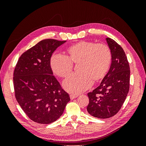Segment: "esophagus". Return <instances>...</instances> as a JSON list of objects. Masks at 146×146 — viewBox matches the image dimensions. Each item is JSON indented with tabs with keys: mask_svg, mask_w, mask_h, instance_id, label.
Here are the masks:
<instances>
[{
	"mask_svg": "<svg viewBox=\"0 0 146 146\" xmlns=\"http://www.w3.org/2000/svg\"><path fill=\"white\" fill-rule=\"evenodd\" d=\"M77 95H76V94H70V99H75V98H77Z\"/></svg>",
	"mask_w": 146,
	"mask_h": 146,
	"instance_id": "esophagus-1",
	"label": "esophagus"
}]
</instances>
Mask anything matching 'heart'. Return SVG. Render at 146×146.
<instances>
[{
	"label": "heart",
	"instance_id": "obj_1",
	"mask_svg": "<svg viewBox=\"0 0 146 146\" xmlns=\"http://www.w3.org/2000/svg\"><path fill=\"white\" fill-rule=\"evenodd\" d=\"M67 52L69 57L60 54L53 55L50 66L56 75L65 78L72 72L74 64H79L80 72L73 74L63 83L65 90L72 94L89 89L93 80H102L111 64V50L105 44L81 41L70 46Z\"/></svg>",
	"mask_w": 146,
	"mask_h": 146
}]
</instances>
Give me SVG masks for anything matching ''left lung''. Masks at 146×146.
<instances>
[{"mask_svg": "<svg viewBox=\"0 0 146 146\" xmlns=\"http://www.w3.org/2000/svg\"><path fill=\"white\" fill-rule=\"evenodd\" d=\"M106 40L112 53L111 66L100 85L88 93V112L100 119L111 117L117 113L130 88V70L125 53L113 39L107 38Z\"/></svg>", "mask_w": 146, "mask_h": 146, "instance_id": "obj_1", "label": "left lung"}]
</instances>
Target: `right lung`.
I'll use <instances>...</instances> for the list:
<instances>
[{"label":"right lung","mask_w":146,"mask_h":146,"mask_svg":"<svg viewBox=\"0 0 146 146\" xmlns=\"http://www.w3.org/2000/svg\"><path fill=\"white\" fill-rule=\"evenodd\" d=\"M65 42L54 39L41 41L21 55L15 68V98L26 115L36 123L55 122L70 101L50 66L53 52Z\"/></svg>","instance_id":"1"}]
</instances>
